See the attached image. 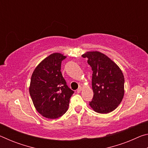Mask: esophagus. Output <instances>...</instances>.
<instances>
[{"label":"esophagus","instance_id":"34e87169","mask_svg":"<svg viewBox=\"0 0 148 148\" xmlns=\"http://www.w3.org/2000/svg\"><path fill=\"white\" fill-rule=\"evenodd\" d=\"M82 90V87H79L78 89H77V92H81Z\"/></svg>","mask_w":148,"mask_h":148}]
</instances>
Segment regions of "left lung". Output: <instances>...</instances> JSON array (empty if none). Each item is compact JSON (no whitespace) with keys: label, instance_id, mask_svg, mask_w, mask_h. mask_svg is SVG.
I'll return each instance as SVG.
<instances>
[{"label":"left lung","instance_id":"1","mask_svg":"<svg viewBox=\"0 0 148 148\" xmlns=\"http://www.w3.org/2000/svg\"><path fill=\"white\" fill-rule=\"evenodd\" d=\"M87 58L92 71V101L89 106L99 114L110 113L121 103L124 96V76L121 70L106 55L97 51H87L82 56Z\"/></svg>","mask_w":148,"mask_h":148}]
</instances>
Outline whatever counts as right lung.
Segmentation results:
<instances>
[{"label":"right lung","instance_id":"right-lung-1","mask_svg":"<svg viewBox=\"0 0 148 148\" xmlns=\"http://www.w3.org/2000/svg\"><path fill=\"white\" fill-rule=\"evenodd\" d=\"M63 54L53 53L40 62L32 72L29 93L39 114L56 119L66 113L74 91L67 86L61 72Z\"/></svg>","mask_w":148,"mask_h":148}]
</instances>
